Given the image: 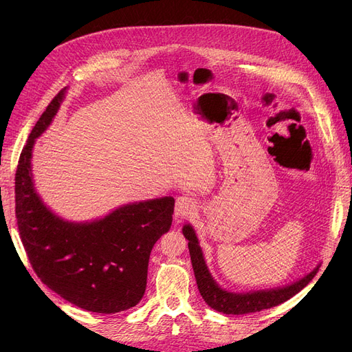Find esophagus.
Segmentation results:
<instances>
[{"instance_id": "obj_1", "label": "esophagus", "mask_w": 352, "mask_h": 352, "mask_svg": "<svg viewBox=\"0 0 352 352\" xmlns=\"http://www.w3.org/2000/svg\"><path fill=\"white\" fill-rule=\"evenodd\" d=\"M197 211V201L188 195H181L175 201V217L186 218Z\"/></svg>"}]
</instances>
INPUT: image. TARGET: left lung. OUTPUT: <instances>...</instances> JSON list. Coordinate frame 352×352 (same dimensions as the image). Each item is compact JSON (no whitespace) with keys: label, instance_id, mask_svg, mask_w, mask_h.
<instances>
[{"label":"left lung","instance_id":"8db88e82","mask_svg":"<svg viewBox=\"0 0 352 352\" xmlns=\"http://www.w3.org/2000/svg\"><path fill=\"white\" fill-rule=\"evenodd\" d=\"M182 234L188 239V248L191 255V263L195 274L197 285L199 289L201 297L204 301L218 312L232 314V316H243V314L258 312L261 309H268L272 307L280 305L287 300L292 298L295 294H298L304 287L309 284V281L318 272V267L311 271L304 278L295 281L291 285L275 288V289H263V291H251L245 294L228 292L221 288L214 280L207 268L202 250L198 245V238L195 235L194 228L187 224L182 228Z\"/></svg>","mask_w":352,"mask_h":352}]
</instances>
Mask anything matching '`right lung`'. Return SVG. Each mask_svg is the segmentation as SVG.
<instances>
[{
  "label": "right lung",
  "instance_id": "right-lung-1",
  "mask_svg": "<svg viewBox=\"0 0 352 352\" xmlns=\"http://www.w3.org/2000/svg\"><path fill=\"white\" fill-rule=\"evenodd\" d=\"M65 89L34 125L18 161V231L32 270L50 289L82 309L116 314L141 301L151 250L171 227L175 201L162 197L133 202L84 224L69 223L44 204L34 187L32 148L57 114Z\"/></svg>",
  "mask_w": 352,
  "mask_h": 352
}]
</instances>
